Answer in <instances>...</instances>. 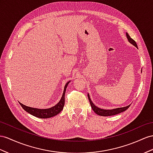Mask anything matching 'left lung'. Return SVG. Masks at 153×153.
Masks as SVG:
<instances>
[{
  "instance_id": "left-lung-1",
  "label": "left lung",
  "mask_w": 153,
  "mask_h": 153,
  "mask_svg": "<svg viewBox=\"0 0 153 153\" xmlns=\"http://www.w3.org/2000/svg\"><path fill=\"white\" fill-rule=\"evenodd\" d=\"M126 36L127 37L128 42L131 43L132 45H134V46H136L137 48L138 46H137V44H136V42H135V41L133 40V39L130 37V36H129V35L127 33H126ZM88 100H89L90 104H91V107L92 108V110L94 111V112L96 114H97V115L102 116H113V115L120 114V113L122 112L125 111H126L127 109L129 107H130V105H128V106H126V107H121V108H114V109H111V110H104V109H101L100 108L97 107L96 105L92 102V100H91V98H90V96H89L88 94Z\"/></svg>"
}]
</instances>
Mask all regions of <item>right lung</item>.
Instances as JSON below:
<instances>
[{
  "instance_id": "add662e5",
  "label": "right lung",
  "mask_w": 153,
  "mask_h": 153,
  "mask_svg": "<svg viewBox=\"0 0 153 153\" xmlns=\"http://www.w3.org/2000/svg\"><path fill=\"white\" fill-rule=\"evenodd\" d=\"M70 82V81H68L66 83L64 88L63 94H62V96L61 97L60 101H59V103L57 104H56L55 106L49 108L41 109V108H36L27 107L26 105L22 104L20 102H19V103H20V105H21L22 108L24 109L25 111H26L27 112H28L29 114H32L34 116L39 117V118H49V117H52L53 116H56L62 110V109H63L64 105H65V94L66 89Z\"/></svg>"
}]
</instances>
